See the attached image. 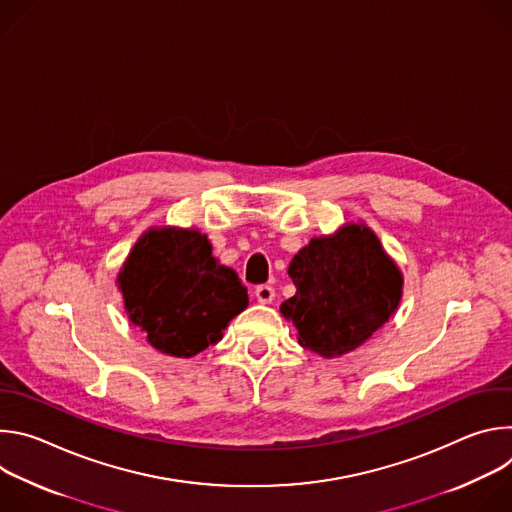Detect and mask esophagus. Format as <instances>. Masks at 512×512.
<instances>
[{
  "label": "esophagus",
  "mask_w": 512,
  "mask_h": 512,
  "mask_svg": "<svg viewBox=\"0 0 512 512\" xmlns=\"http://www.w3.org/2000/svg\"><path fill=\"white\" fill-rule=\"evenodd\" d=\"M255 296H257V300L261 304H271L273 298H275V289L271 285H267V283H261V285L255 287Z\"/></svg>",
  "instance_id": "esophagus-1"
}]
</instances>
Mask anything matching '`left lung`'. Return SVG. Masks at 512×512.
Returning <instances> with one entry per match:
<instances>
[{"label": "left lung", "instance_id": "1", "mask_svg": "<svg viewBox=\"0 0 512 512\" xmlns=\"http://www.w3.org/2000/svg\"><path fill=\"white\" fill-rule=\"evenodd\" d=\"M298 291L281 314L298 328L300 344L326 358L369 340L401 300L403 277L364 225L312 239L289 263Z\"/></svg>", "mask_w": 512, "mask_h": 512}]
</instances>
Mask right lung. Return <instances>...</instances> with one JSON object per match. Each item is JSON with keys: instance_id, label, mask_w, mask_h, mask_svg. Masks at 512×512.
Listing matches in <instances>:
<instances>
[{"instance_id": "right-lung-1", "label": "right lung", "mask_w": 512, "mask_h": 512, "mask_svg": "<svg viewBox=\"0 0 512 512\" xmlns=\"http://www.w3.org/2000/svg\"><path fill=\"white\" fill-rule=\"evenodd\" d=\"M129 320L148 342L172 356H192L223 338L249 306L235 269L212 257L198 231L154 229L133 247L119 273Z\"/></svg>"}]
</instances>
